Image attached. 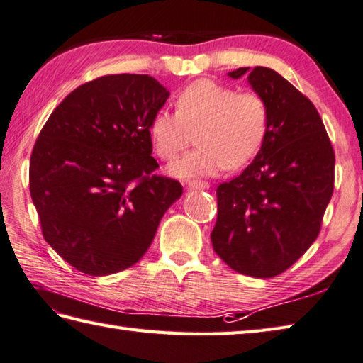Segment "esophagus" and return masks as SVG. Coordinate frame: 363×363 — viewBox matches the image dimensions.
<instances>
[{
  "label": "esophagus",
  "mask_w": 363,
  "mask_h": 363,
  "mask_svg": "<svg viewBox=\"0 0 363 363\" xmlns=\"http://www.w3.org/2000/svg\"><path fill=\"white\" fill-rule=\"evenodd\" d=\"M187 187L190 190H208L209 189V184L208 182H203V181H190L187 184Z\"/></svg>",
  "instance_id": "obj_1"
}]
</instances>
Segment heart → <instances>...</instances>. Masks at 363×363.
Instances as JSON below:
<instances>
[{
	"label": "heart",
	"mask_w": 363,
	"mask_h": 363,
	"mask_svg": "<svg viewBox=\"0 0 363 363\" xmlns=\"http://www.w3.org/2000/svg\"><path fill=\"white\" fill-rule=\"evenodd\" d=\"M176 110H157L149 138L163 160H173L196 130L198 147L169 165L182 179L206 177L250 162L264 143L269 108L257 92H238L214 80H196L176 97Z\"/></svg>",
	"instance_id": "1"
}]
</instances>
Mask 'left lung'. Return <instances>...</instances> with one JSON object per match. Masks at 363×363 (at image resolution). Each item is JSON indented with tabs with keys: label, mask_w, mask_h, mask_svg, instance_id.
<instances>
[{
	"label": "left lung",
	"mask_w": 363,
	"mask_h": 363,
	"mask_svg": "<svg viewBox=\"0 0 363 363\" xmlns=\"http://www.w3.org/2000/svg\"><path fill=\"white\" fill-rule=\"evenodd\" d=\"M269 108L257 157L217 189L211 240L233 271L255 279L285 272L315 242L332 198L335 154L315 105L269 67H239Z\"/></svg>",
	"instance_id": "left-lung-1"
}]
</instances>
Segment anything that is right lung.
I'll use <instances>...</instances> for the list:
<instances>
[{
	"mask_svg": "<svg viewBox=\"0 0 363 363\" xmlns=\"http://www.w3.org/2000/svg\"><path fill=\"white\" fill-rule=\"evenodd\" d=\"M169 91L149 75L84 83L50 115L30 160V191L48 245L77 271L102 277L147 252L182 195L155 176L149 123Z\"/></svg>",
	"mask_w": 363,
	"mask_h": 363,
	"instance_id": "1",
	"label": "right lung"
}]
</instances>
